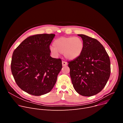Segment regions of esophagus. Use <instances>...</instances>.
<instances>
[{
    "mask_svg": "<svg viewBox=\"0 0 123 123\" xmlns=\"http://www.w3.org/2000/svg\"><path fill=\"white\" fill-rule=\"evenodd\" d=\"M67 65V63L65 61H62V66H66Z\"/></svg>",
    "mask_w": 123,
    "mask_h": 123,
    "instance_id": "obj_1",
    "label": "esophagus"
}]
</instances>
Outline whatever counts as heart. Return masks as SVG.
Listing matches in <instances>:
<instances>
[{"label":"heart","instance_id":"heart-1","mask_svg":"<svg viewBox=\"0 0 123 123\" xmlns=\"http://www.w3.org/2000/svg\"><path fill=\"white\" fill-rule=\"evenodd\" d=\"M53 45L54 47H50L52 55L57 56L60 52L64 54L66 59L70 60L78 58L84 49L83 41L78 37H59L54 41Z\"/></svg>","mask_w":123,"mask_h":123}]
</instances>
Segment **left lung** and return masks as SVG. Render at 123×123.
I'll list each match as a JSON object with an SVG mask.
<instances>
[{
    "instance_id": "obj_1",
    "label": "left lung",
    "mask_w": 123,
    "mask_h": 123,
    "mask_svg": "<svg viewBox=\"0 0 123 123\" xmlns=\"http://www.w3.org/2000/svg\"><path fill=\"white\" fill-rule=\"evenodd\" d=\"M84 42L81 55L68 62L70 76L74 87L79 94L92 96L100 92L111 74L109 56L103 46L96 39L78 34Z\"/></svg>"
}]
</instances>
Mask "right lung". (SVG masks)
<instances>
[{
	"instance_id": "1",
	"label": "right lung",
	"mask_w": 123,
	"mask_h": 123,
	"mask_svg": "<svg viewBox=\"0 0 123 123\" xmlns=\"http://www.w3.org/2000/svg\"><path fill=\"white\" fill-rule=\"evenodd\" d=\"M55 34H40L25 39L13 51L11 71L20 88L35 96L53 88L62 68L61 59L50 56L49 45Z\"/></svg>"
}]
</instances>
